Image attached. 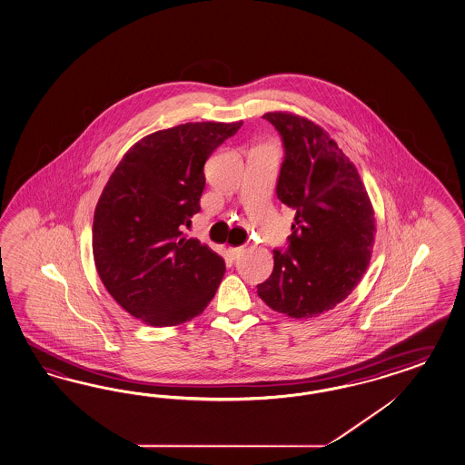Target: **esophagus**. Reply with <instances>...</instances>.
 Listing matches in <instances>:
<instances>
[{
	"mask_svg": "<svg viewBox=\"0 0 465 465\" xmlns=\"http://www.w3.org/2000/svg\"><path fill=\"white\" fill-rule=\"evenodd\" d=\"M229 256H231V260H238L239 256H241V252L244 251L242 246H236V248H229Z\"/></svg>",
	"mask_w": 465,
	"mask_h": 465,
	"instance_id": "esophagus-1",
	"label": "esophagus"
}]
</instances>
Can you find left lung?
I'll list each match as a JSON object with an SVG mask.
<instances>
[{
	"label": "left lung",
	"mask_w": 465,
	"mask_h": 465,
	"mask_svg": "<svg viewBox=\"0 0 465 465\" xmlns=\"http://www.w3.org/2000/svg\"><path fill=\"white\" fill-rule=\"evenodd\" d=\"M262 118L285 148L276 195L297 214L288 248L273 251V273L258 295L288 317H317L351 295L366 273L374 211L354 163L319 124L292 113Z\"/></svg>",
	"instance_id": "left-lung-1"
}]
</instances>
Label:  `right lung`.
<instances>
[{
	"label": "right lung",
	"mask_w": 465,
	"mask_h": 465,
	"mask_svg": "<svg viewBox=\"0 0 465 465\" xmlns=\"http://www.w3.org/2000/svg\"><path fill=\"white\" fill-rule=\"evenodd\" d=\"M238 123H185L133 144L95 205L93 254L109 295L152 325L201 315L226 272L199 239L183 238L201 211L203 165Z\"/></svg>",
	"instance_id": "obj_1"
}]
</instances>
